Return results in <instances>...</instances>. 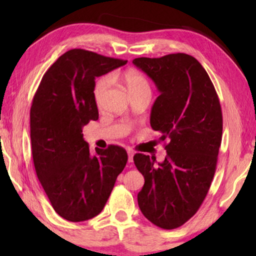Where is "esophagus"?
Here are the masks:
<instances>
[{
	"instance_id": "esophagus-1",
	"label": "esophagus",
	"mask_w": 256,
	"mask_h": 256,
	"mask_svg": "<svg viewBox=\"0 0 256 256\" xmlns=\"http://www.w3.org/2000/svg\"><path fill=\"white\" fill-rule=\"evenodd\" d=\"M128 162H133V156L134 152L132 150H128Z\"/></svg>"
}]
</instances>
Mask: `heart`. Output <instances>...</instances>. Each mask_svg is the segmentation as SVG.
I'll list each match as a JSON object with an SVG mask.
<instances>
[{
  "instance_id": "1",
  "label": "heart",
  "mask_w": 256,
  "mask_h": 256,
  "mask_svg": "<svg viewBox=\"0 0 256 256\" xmlns=\"http://www.w3.org/2000/svg\"><path fill=\"white\" fill-rule=\"evenodd\" d=\"M123 80L128 92L131 94L136 92H151L149 81L146 80V78L144 74H141V73H138L136 71H128L124 74ZM110 82H112V79L110 76H104L97 81L94 90V98H96L97 102L102 100L104 94L106 92L108 86H110Z\"/></svg>"
}]
</instances>
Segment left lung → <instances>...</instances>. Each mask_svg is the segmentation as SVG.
I'll use <instances>...</instances> for the list:
<instances>
[{"instance_id":"8db88e82","label":"left lung","mask_w":256,"mask_h":256,"mask_svg":"<svg viewBox=\"0 0 256 256\" xmlns=\"http://www.w3.org/2000/svg\"><path fill=\"white\" fill-rule=\"evenodd\" d=\"M133 64L146 73L160 94L150 124L160 133L167 156L133 157L144 185L138 208L149 222L175 229L196 214L214 180L222 136V112L214 86L193 56L176 53L158 58H138Z\"/></svg>"}]
</instances>
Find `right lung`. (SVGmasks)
I'll list each match as a JSON object with an SVG mask.
<instances>
[{"instance_id": "right-lung-1", "label": "right lung", "mask_w": 256, "mask_h": 256, "mask_svg": "<svg viewBox=\"0 0 256 256\" xmlns=\"http://www.w3.org/2000/svg\"><path fill=\"white\" fill-rule=\"evenodd\" d=\"M128 60L74 48L42 76L32 108L30 138L34 170L56 214L72 222L102 212L128 154L110 146L90 154L82 128L98 120L94 79Z\"/></svg>"}]
</instances>
